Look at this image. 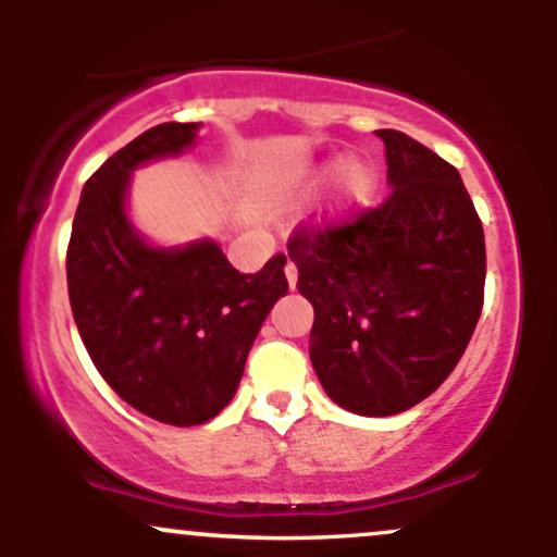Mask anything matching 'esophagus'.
I'll return each instance as SVG.
<instances>
[{
	"instance_id": "1",
	"label": "esophagus",
	"mask_w": 557,
	"mask_h": 557,
	"mask_svg": "<svg viewBox=\"0 0 557 557\" xmlns=\"http://www.w3.org/2000/svg\"><path fill=\"white\" fill-rule=\"evenodd\" d=\"M285 277H287V285H290V290H293V287L298 285V270H296V264H293V261H287V264H285Z\"/></svg>"
}]
</instances>
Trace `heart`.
<instances>
[{
  "label": "heart",
  "instance_id": "obj_1",
  "mask_svg": "<svg viewBox=\"0 0 557 557\" xmlns=\"http://www.w3.org/2000/svg\"><path fill=\"white\" fill-rule=\"evenodd\" d=\"M335 166L338 170L317 212V220L322 225H345V222H350L374 201L376 188H380V170H376V164L369 157H345L337 164H319L317 170H311L306 183H319Z\"/></svg>",
  "mask_w": 557,
  "mask_h": 557
}]
</instances>
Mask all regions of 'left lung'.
<instances>
[{
  "instance_id": "8db88e82",
  "label": "left lung",
  "mask_w": 557,
  "mask_h": 557,
  "mask_svg": "<svg viewBox=\"0 0 557 557\" xmlns=\"http://www.w3.org/2000/svg\"><path fill=\"white\" fill-rule=\"evenodd\" d=\"M376 136L387 201L287 243L300 296L314 306V372L359 417L408 411L443 385L474 335L487 272L482 222L458 170L406 133Z\"/></svg>"
}]
</instances>
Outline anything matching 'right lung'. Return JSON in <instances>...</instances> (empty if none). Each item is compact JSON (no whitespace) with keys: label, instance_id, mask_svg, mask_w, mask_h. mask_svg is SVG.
<instances>
[{"label":"right lung","instance_id":"obj_1","mask_svg":"<svg viewBox=\"0 0 557 557\" xmlns=\"http://www.w3.org/2000/svg\"><path fill=\"white\" fill-rule=\"evenodd\" d=\"M201 123H162L133 138L83 185L67 248L75 324L107 385L172 426L214 419L233 400L272 306L285 257L240 274L212 238L154 246L127 212L133 172L181 157Z\"/></svg>","mask_w":557,"mask_h":557}]
</instances>
